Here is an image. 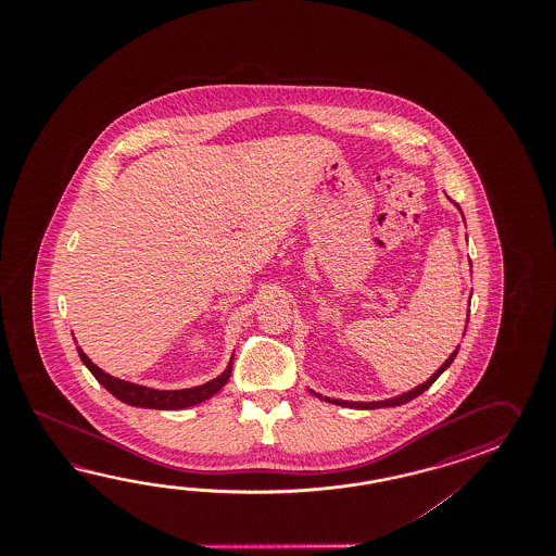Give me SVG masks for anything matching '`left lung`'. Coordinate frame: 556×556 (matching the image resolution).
<instances>
[{"mask_svg":"<svg viewBox=\"0 0 556 556\" xmlns=\"http://www.w3.org/2000/svg\"><path fill=\"white\" fill-rule=\"evenodd\" d=\"M455 206L462 211V206L455 202ZM465 220V218H463ZM465 330H467V326H465ZM457 352H459V348L453 352V354L445 359V364L443 366L439 367L438 371L431 376V378L427 379L426 383H421V386H417V388H414L412 391H405V393H402V395H397V397H390V400H383V402H343V400H330V397H324V395H319V393H316V391H312L316 397H319V400H324V402L328 403H336V405H342V407H357V409H378V407H395V405H403V403L412 402V400H415L417 395H421L424 391L429 390L431 386H433V381L447 369V367L453 364V359L457 357Z\"/></svg>","mask_w":556,"mask_h":556,"instance_id":"left-lung-1","label":"left lung"}]
</instances>
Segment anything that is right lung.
<instances>
[{
	"mask_svg": "<svg viewBox=\"0 0 556 556\" xmlns=\"http://www.w3.org/2000/svg\"><path fill=\"white\" fill-rule=\"evenodd\" d=\"M77 352H79V357H81V362L87 366V369L93 374L94 379L109 393H113L118 402L127 403L132 407H147V409H185V407H192L197 403L206 402V400L213 397L214 393H218L225 388L226 381L232 374V357H230V364L226 366L225 371L218 378L211 379L202 386L189 388V390H153V388H147V386H139V383H130L125 379L115 378V376L103 371L101 367L94 366L81 348H77Z\"/></svg>",
	"mask_w": 556,
	"mask_h": 556,
	"instance_id": "right-lung-1",
	"label": "right lung"
}]
</instances>
